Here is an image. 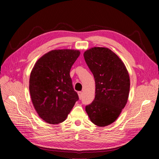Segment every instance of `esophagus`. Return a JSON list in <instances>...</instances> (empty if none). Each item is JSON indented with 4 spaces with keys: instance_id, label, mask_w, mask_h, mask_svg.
I'll return each mask as SVG.
<instances>
[{
    "instance_id": "1",
    "label": "esophagus",
    "mask_w": 159,
    "mask_h": 159,
    "mask_svg": "<svg viewBox=\"0 0 159 159\" xmlns=\"http://www.w3.org/2000/svg\"><path fill=\"white\" fill-rule=\"evenodd\" d=\"M78 94H79V99L80 100V99L82 98V97H83V92H78Z\"/></svg>"
}]
</instances>
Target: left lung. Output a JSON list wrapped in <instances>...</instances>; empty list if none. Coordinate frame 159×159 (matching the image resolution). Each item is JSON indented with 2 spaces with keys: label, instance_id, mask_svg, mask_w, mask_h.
Segmentation results:
<instances>
[{
  "label": "left lung",
  "instance_id": "left-lung-1",
  "mask_svg": "<svg viewBox=\"0 0 159 159\" xmlns=\"http://www.w3.org/2000/svg\"><path fill=\"white\" fill-rule=\"evenodd\" d=\"M95 79V98L85 107L92 123L99 127L113 123L127 103L130 76L124 63L108 48L93 47L83 54Z\"/></svg>",
  "mask_w": 159,
  "mask_h": 159
}]
</instances>
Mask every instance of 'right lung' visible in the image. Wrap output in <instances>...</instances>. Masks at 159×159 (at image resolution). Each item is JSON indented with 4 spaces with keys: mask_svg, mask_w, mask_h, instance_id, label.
<instances>
[{
    "mask_svg": "<svg viewBox=\"0 0 159 159\" xmlns=\"http://www.w3.org/2000/svg\"><path fill=\"white\" fill-rule=\"evenodd\" d=\"M73 49L53 50L37 61L29 79V91L36 112L46 122L65 121L79 100L70 75L80 55Z\"/></svg>",
    "mask_w": 159,
    "mask_h": 159,
    "instance_id": "obj_1",
    "label": "right lung"
}]
</instances>
